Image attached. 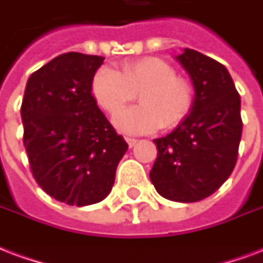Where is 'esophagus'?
Instances as JSON below:
<instances>
[{"label": "esophagus", "instance_id": "obj_1", "mask_svg": "<svg viewBox=\"0 0 263 263\" xmlns=\"http://www.w3.org/2000/svg\"><path fill=\"white\" fill-rule=\"evenodd\" d=\"M125 140H127V143H128V146H129V147H134V146L136 145V142H138L135 138H125Z\"/></svg>", "mask_w": 263, "mask_h": 263}]
</instances>
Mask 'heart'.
<instances>
[{
    "instance_id": "b5f03b06",
    "label": "heart",
    "mask_w": 263,
    "mask_h": 263,
    "mask_svg": "<svg viewBox=\"0 0 263 263\" xmlns=\"http://www.w3.org/2000/svg\"><path fill=\"white\" fill-rule=\"evenodd\" d=\"M91 91L109 114L117 113L138 93L140 105L120 111L113 120L118 131L131 135L175 127L189 116L194 103L189 80L176 76L168 62L152 56L124 62L118 73L102 67L92 78Z\"/></svg>"
}]
</instances>
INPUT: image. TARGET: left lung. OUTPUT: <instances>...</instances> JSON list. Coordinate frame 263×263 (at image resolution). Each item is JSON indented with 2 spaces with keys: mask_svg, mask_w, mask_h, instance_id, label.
<instances>
[{
  "mask_svg": "<svg viewBox=\"0 0 263 263\" xmlns=\"http://www.w3.org/2000/svg\"><path fill=\"white\" fill-rule=\"evenodd\" d=\"M176 59L193 81L194 103L171 134L153 140L157 158L150 180L163 197L194 203L219 189L236 165L240 95L225 66L212 58L186 48Z\"/></svg>",
  "mask_w": 263,
  "mask_h": 263,
  "instance_id": "obj_1",
  "label": "left lung"
}]
</instances>
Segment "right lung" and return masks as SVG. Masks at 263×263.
<instances>
[{"mask_svg": "<svg viewBox=\"0 0 263 263\" xmlns=\"http://www.w3.org/2000/svg\"><path fill=\"white\" fill-rule=\"evenodd\" d=\"M103 59L80 52L56 56L30 76L20 107L34 179L69 205L102 201L128 149L92 96Z\"/></svg>", "mask_w": 263, "mask_h": 263, "instance_id": "add662e5", "label": "right lung"}]
</instances>
